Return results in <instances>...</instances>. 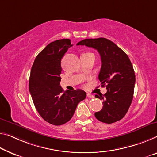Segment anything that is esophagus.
Listing matches in <instances>:
<instances>
[{"label":"esophagus","instance_id":"1","mask_svg":"<svg viewBox=\"0 0 157 157\" xmlns=\"http://www.w3.org/2000/svg\"><path fill=\"white\" fill-rule=\"evenodd\" d=\"M87 97H88V98H93L94 96L93 95H90V94H89V93H87Z\"/></svg>","mask_w":157,"mask_h":157}]
</instances>
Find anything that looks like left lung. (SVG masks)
<instances>
[{"label": "left lung", "instance_id": "obj_1", "mask_svg": "<svg viewBox=\"0 0 157 157\" xmlns=\"http://www.w3.org/2000/svg\"><path fill=\"white\" fill-rule=\"evenodd\" d=\"M97 50L102 67L98 78L101 86L106 85L107 93L95 95L103 100V107L95 112L96 119L112 124L124 118L133 98L136 75L128 55L114 43L105 38H87L77 43Z\"/></svg>", "mask_w": 157, "mask_h": 157}]
</instances>
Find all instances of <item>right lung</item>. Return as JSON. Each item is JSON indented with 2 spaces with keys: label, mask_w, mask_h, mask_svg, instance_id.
<instances>
[{
  "label": "right lung",
  "mask_w": 157,
  "mask_h": 157,
  "mask_svg": "<svg viewBox=\"0 0 157 157\" xmlns=\"http://www.w3.org/2000/svg\"><path fill=\"white\" fill-rule=\"evenodd\" d=\"M71 40H57L48 44L36 57L29 81V92L36 109L45 121L55 126L71 119L78 104L86 97L81 89L64 91L60 86L61 59Z\"/></svg>",
  "instance_id": "add662e5"
}]
</instances>
